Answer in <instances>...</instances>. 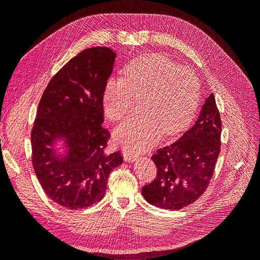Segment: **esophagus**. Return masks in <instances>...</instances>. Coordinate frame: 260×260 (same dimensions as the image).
<instances>
[{
    "instance_id": "34e87169",
    "label": "esophagus",
    "mask_w": 260,
    "mask_h": 260,
    "mask_svg": "<svg viewBox=\"0 0 260 260\" xmlns=\"http://www.w3.org/2000/svg\"><path fill=\"white\" fill-rule=\"evenodd\" d=\"M122 155H123L124 160H127V161H135L136 159H138V155L133 154L129 151H123Z\"/></svg>"
}]
</instances>
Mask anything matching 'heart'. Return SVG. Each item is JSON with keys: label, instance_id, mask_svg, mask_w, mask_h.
I'll return each instance as SVG.
<instances>
[{"label": "heart", "instance_id": "1", "mask_svg": "<svg viewBox=\"0 0 260 260\" xmlns=\"http://www.w3.org/2000/svg\"><path fill=\"white\" fill-rule=\"evenodd\" d=\"M201 95V83L191 68L158 54L143 55L125 66L121 78L112 77L103 92L105 115L121 120L139 101L142 113L114 131L115 141L131 152L153 146L164 135H175L191 121Z\"/></svg>", "mask_w": 260, "mask_h": 260}]
</instances>
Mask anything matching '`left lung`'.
I'll return each mask as SVG.
<instances>
[{
    "label": "left lung",
    "mask_w": 260,
    "mask_h": 260,
    "mask_svg": "<svg viewBox=\"0 0 260 260\" xmlns=\"http://www.w3.org/2000/svg\"><path fill=\"white\" fill-rule=\"evenodd\" d=\"M220 136L221 118L214 93H210L193 127L152 156L157 176L142 187L146 202L178 210L198 201L214 174L221 148Z\"/></svg>",
    "instance_id": "left-lung-1"
}]
</instances>
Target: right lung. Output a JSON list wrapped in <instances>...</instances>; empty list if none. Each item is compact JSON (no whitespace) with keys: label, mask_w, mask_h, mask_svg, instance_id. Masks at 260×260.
<instances>
[{"label":"right lung","mask_w":260,"mask_h":260,"mask_svg":"<svg viewBox=\"0 0 260 260\" xmlns=\"http://www.w3.org/2000/svg\"><path fill=\"white\" fill-rule=\"evenodd\" d=\"M116 53L109 48L86 49L53 76L38 106L31 131L32 165L45 194L68 209L100 202L112 170L122 164L120 151L107 154L111 133L103 123V92ZM64 137V159L51 144Z\"/></svg>","instance_id":"right-lung-1"}]
</instances>
